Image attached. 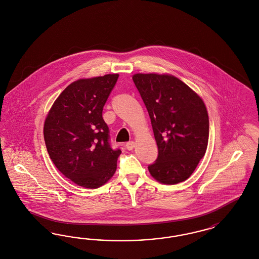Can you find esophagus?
Segmentation results:
<instances>
[{"instance_id": "obj_1", "label": "esophagus", "mask_w": 259, "mask_h": 259, "mask_svg": "<svg viewBox=\"0 0 259 259\" xmlns=\"http://www.w3.org/2000/svg\"><path fill=\"white\" fill-rule=\"evenodd\" d=\"M135 147V143L134 142H129V143H126L125 144V148L127 149V150H132L133 148Z\"/></svg>"}]
</instances>
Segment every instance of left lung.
Here are the masks:
<instances>
[{
    "label": "left lung",
    "instance_id": "obj_1",
    "mask_svg": "<svg viewBox=\"0 0 259 259\" xmlns=\"http://www.w3.org/2000/svg\"><path fill=\"white\" fill-rule=\"evenodd\" d=\"M132 78L158 146V159L148 166L152 177L164 185L186 181L207 147L209 122L203 99L171 74L135 73Z\"/></svg>",
    "mask_w": 259,
    "mask_h": 259
}]
</instances>
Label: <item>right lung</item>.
Masks as SVG:
<instances>
[{"instance_id": "right-lung-1", "label": "right lung", "mask_w": 259, "mask_h": 259, "mask_svg": "<svg viewBox=\"0 0 259 259\" xmlns=\"http://www.w3.org/2000/svg\"><path fill=\"white\" fill-rule=\"evenodd\" d=\"M118 73L71 83L56 98L44 123L47 150L66 178L82 188L105 185L116 170L121 151L109 144L103 106Z\"/></svg>"}]
</instances>
